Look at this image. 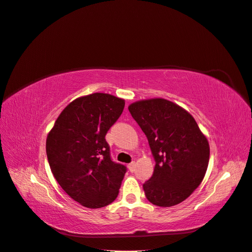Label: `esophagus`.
Here are the masks:
<instances>
[{"label": "esophagus", "instance_id": "1", "mask_svg": "<svg viewBox=\"0 0 252 252\" xmlns=\"http://www.w3.org/2000/svg\"><path fill=\"white\" fill-rule=\"evenodd\" d=\"M128 169L130 172H133L134 169H135V163L134 162H131L130 164H128Z\"/></svg>", "mask_w": 252, "mask_h": 252}]
</instances>
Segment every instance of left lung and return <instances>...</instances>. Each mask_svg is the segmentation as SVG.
Masks as SVG:
<instances>
[{
	"mask_svg": "<svg viewBox=\"0 0 252 252\" xmlns=\"http://www.w3.org/2000/svg\"><path fill=\"white\" fill-rule=\"evenodd\" d=\"M147 136L156 165L143 189L159 207L185 201L202 183L209 162V143L195 120L175 103L157 97L128 107Z\"/></svg>",
	"mask_w": 252,
	"mask_h": 252,
	"instance_id": "1",
	"label": "left lung"
}]
</instances>
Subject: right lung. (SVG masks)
Listing matches in <instances>:
<instances>
[{
	"instance_id": "1",
	"label": "right lung",
	"mask_w": 252,
	"mask_h": 252,
	"mask_svg": "<svg viewBox=\"0 0 252 252\" xmlns=\"http://www.w3.org/2000/svg\"><path fill=\"white\" fill-rule=\"evenodd\" d=\"M125 101L95 93L75 98L60 113L46 140L53 177L71 199L101 208L117 199L126 167L112 162L105 140Z\"/></svg>"
}]
</instances>
